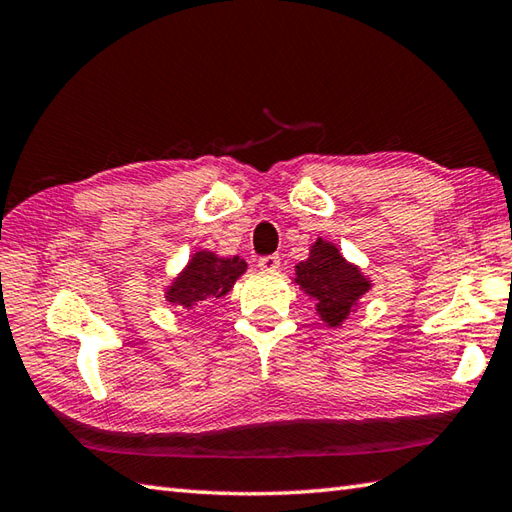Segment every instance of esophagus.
Returning <instances> with one entry per match:
<instances>
[{
  "label": "esophagus",
  "mask_w": 512,
  "mask_h": 512,
  "mask_svg": "<svg viewBox=\"0 0 512 512\" xmlns=\"http://www.w3.org/2000/svg\"><path fill=\"white\" fill-rule=\"evenodd\" d=\"M257 266L262 270H277L279 268V257L277 255H264L257 259Z\"/></svg>",
  "instance_id": "esophagus-1"
}]
</instances>
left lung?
<instances>
[{"mask_svg":"<svg viewBox=\"0 0 512 512\" xmlns=\"http://www.w3.org/2000/svg\"><path fill=\"white\" fill-rule=\"evenodd\" d=\"M297 284L317 299V310L328 325H341L354 303L369 290V281L347 264L339 248L317 239L306 262L297 264Z\"/></svg>","mask_w":512,"mask_h":512,"instance_id":"left-lung-1","label":"left lung"}]
</instances>
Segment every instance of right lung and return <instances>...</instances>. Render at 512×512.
I'll return each mask as SVG.
<instances>
[{"label": "right lung", "instance_id": "add662e5", "mask_svg": "<svg viewBox=\"0 0 512 512\" xmlns=\"http://www.w3.org/2000/svg\"><path fill=\"white\" fill-rule=\"evenodd\" d=\"M246 262L239 257H217L209 250L195 253L189 266L167 290V299L173 306L193 308L198 303H209L224 297L233 288L239 275H244Z\"/></svg>", "mask_w": 512, "mask_h": 512}]
</instances>
